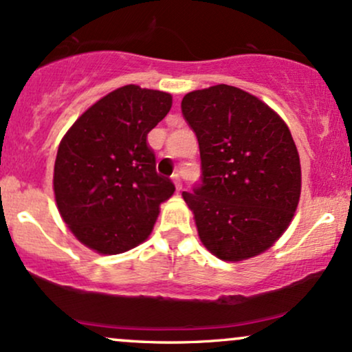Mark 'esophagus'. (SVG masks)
Returning a JSON list of instances; mask_svg holds the SVG:
<instances>
[{
    "label": "esophagus",
    "mask_w": 352,
    "mask_h": 352,
    "mask_svg": "<svg viewBox=\"0 0 352 352\" xmlns=\"http://www.w3.org/2000/svg\"><path fill=\"white\" fill-rule=\"evenodd\" d=\"M173 184H175V188H177V192H180V190H182V182H180V177H179V173H175V175H173Z\"/></svg>",
    "instance_id": "34e87169"
}]
</instances>
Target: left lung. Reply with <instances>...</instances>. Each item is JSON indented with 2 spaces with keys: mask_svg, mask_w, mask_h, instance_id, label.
Returning <instances> with one entry per match:
<instances>
[{
  "mask_svg": "<svg viewBox=\"0 0 352 352\" xmlns=\"http://www.w3.org/2000/svg\"><path fill=\"white\" fill-rule=\"evenodd\" d=\"M200 147L201 184L182 197L201 243L225 261L268 250L288 228L301 165L288 125L250 92L218 84L182 99Z\"/></svg>",
  "mask_w": 352,
  "mask_h": 352,
  "instance_id": "left-lung-1",
  "label": "left lung"
}]
</instances>
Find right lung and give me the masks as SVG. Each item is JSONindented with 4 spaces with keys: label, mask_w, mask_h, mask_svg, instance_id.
<instances>
[{
    "label": "right lung",
    "mask_w": 352,
    "mask_h": 352,
    "mask_svg": "<svg viewBox=\"0 0 352 352\" xmlns=\"http://www.w3.org/2000/svg\"><path fill=\"white\" fill-rule=\"evenodd\" d=\"M170 107L167 92L129 84L92 104L60 140L56 204L87 248L124 253L151 235L160 204L175 185L157 173L147 134Z\"/></svg>",
    "instance_id": "add662e5"
}]
</instances>
